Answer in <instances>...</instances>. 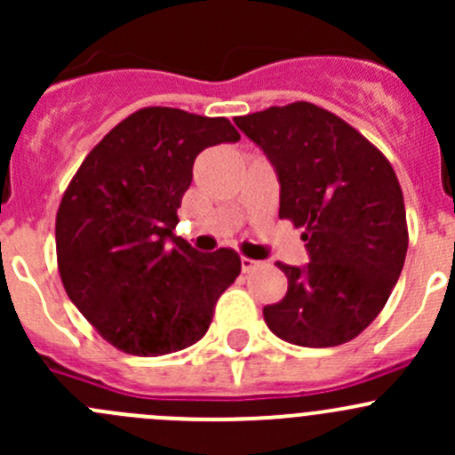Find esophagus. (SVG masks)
Wrapping results in <instances>:
<instances>
[{
    "instance_id": "esophagus-1",
    "label": "esophagus",
    "mask_w": 455,
    "mask_h": 455,
    "mask_svg": "<svg viewBox=\"0 0 455 455\" xmlns=\"http://www.w3.org/2000/svg\"><path fill=\"white\" fill-rule=\"evenodd\" d=\"M257 266H259V261L249 259V257H242V270H244V273H251V270L257 268Z\"/></svg>"
}]
</instances>
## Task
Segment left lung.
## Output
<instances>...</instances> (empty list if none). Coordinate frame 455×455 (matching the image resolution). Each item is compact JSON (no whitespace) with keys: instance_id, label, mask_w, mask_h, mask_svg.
I'll use <instances>...</instances> for the list:
<instances>
[{"instance_id":"1","label":"left lung","mask_w":455,"mask_h":455,"mask_svg":"<svg viewBox=\"0 0 455 455\" xmlns=\"http://www.w3.org/2000/svg\"><path fill=\"white\" fill-rule=\"evenodd\" d=\"M279 180V218L304 227L308 264H279L288 291L266 306L292 346L347 343L376 319L407 255L403 191L392 164L355 127L313 103L233 118Z\"/></svg>"}]
</instances>
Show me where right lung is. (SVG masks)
<instances>
[{
  "label": "right lung",
  "instance_id": "obj_1",
  "mask_svg": "<svg viewBox=\"0 0 455 455\" xmlns=\"http://www.w3.org/2000/svg\"><path fill=\"white\" fill-rule=\"evenodd\" d=\"M227 118L145 108L87 154L57 213V261L72 304L118 350L163 356L198 343L242 270L173 233L206 147L237 142Z\"/></svg>",
  "mask_w": 455,
  "mask_h": 455
}]
</instances>
